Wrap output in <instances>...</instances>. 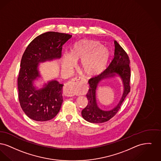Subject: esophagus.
I'll list each match as a JSON object with an SVG mask.
<instances>
[{"label":"esophagus","instance_id":"obj_1","mask_svg":"<svg viewBox=\"0 0 161 161\" xmlns=\"http://www.w3.org/2000/svg\"><path fill=\"white\" fill-rule=\"evenodd\" d=\"M80 80L81 79L80 77H76L66 84L64 90V93L66 96L71 97L75 95V87Z\"/></svg>","mask_w":161,"mask_h":161}]
</instances>
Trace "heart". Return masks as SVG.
Wrapping results in <instances>:
<instances>
[{"label": "heart", "instance_id": "obj_1", "mask_svg": "<svg viewBox=\"0 0 161 161\" xmlns=\"http://www.w3.org/2000/svg\"><path fill=\"white\" fill-rule=\"evenodd\" d=\"M110 58V52L97 41L81 40L76 43L70 54L63 55L64 65L73 67L79 60L80 69L86 76H93L100 73L105 67Z\"/></svg>", "mask_w": 161, "mask_h": 161}]
</instances>
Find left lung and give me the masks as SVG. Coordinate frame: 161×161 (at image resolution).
<instances>
[{"mask_svg": "<svg viewBox=\"0 0 161 161\" xmlns=\"http://www.w3.org/2000/svg\"><path fill=\"white\" fill-rule=\"evenodd\" d=\"M114 56L108 68L100 75L93 77L88 80L89 90L86 94L88 105L82 111V116L85 120L94 124H100L109 120L116 115L120 108L127 94L130 92L131 70L130 59L127 53L117 42L114 41ZM119 75L123 80L124 92L119 104L112 110H103L98 108L96 102V89L99 82L103 79Z\"/></svg>", "mask_w": 161, "mask_h": 161, "instance_id": "1", "label": "left lung"}]
</instances>
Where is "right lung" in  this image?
Listing matches in <instances>:
<instances>
[{"label":"right lung","mask_w":161,"mask_h":161,"mask_svg":"<svg viewBox=\"0 0 161 161\" xmlns=\"http://www.w3.org/2000/svg\"><path fill=\"white\" fill-rule=\"evenodd\" d=\"M72 35L49 31L34 39L24 51L17 78L19 100L26 115L43 122L54 118L59 113L62 102V87L53 80L37 89L34 81L40 77L39 63L60 59L63 45Z\"/></svg>","instance_id":"obj_1"}]
</instances>
